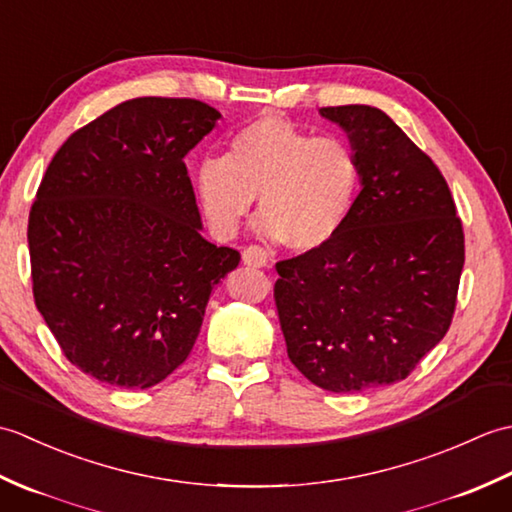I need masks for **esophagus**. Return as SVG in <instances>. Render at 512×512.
I'll return each mask as SVG.
<instances>
[{
  "label": "esophagus",
  "mask_w": 512,
  "mask_h": 512,
  "mask_svg": "<svg viewBox=\"0 0 512 512\" xmlns=\"http://www.w3.org/2000/svg\"><path fill=\"white\" fill-rule=\"evenodd\" d=\"M242 262L246 266H253V268H264L270 262V255L266 253L264 248L248 246V248H244V253H242Z\"/></svg>",
  "instance_id": "esophagus-1"
}]
</instances>
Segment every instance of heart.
<instances>
[{"label":"heart","mask_w":512,"mask_h":512,"mask_svg":"<svg viewBox=\"0 0 512 512\" xmlns=\"http://www.w3.org/2000/svg\"><path fill=\"white\" fill-rule=\"evenodd\" d=\"M361 167L339 136H312L284 116H262L193 173L211 233L231 239L259 198V233L297 253L328 246L354 209Z\"/></svg>","instance_id":"heart-1"}]
</instances>
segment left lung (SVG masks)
<instances>
[{
  "label": "left lung",
  "mask_w": 512,
  "mask_h": 512,
  "mask_svg": "<svg viewBox=\"0 0 512 512\" xmlns=\"http://www.w3.org/2000/svg\"><path fill=\"white\" fill-rule=\"evenodd\" d=\"M350 138L361 191L328 246L277 264L288 358L334 394L407 378L447 334L464 233L440 169L369 105L321 107Z\"/></svg>",
  "instance_id": "1"
}]
</instances>
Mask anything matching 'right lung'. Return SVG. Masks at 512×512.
<instances>
[{"label":"right lung","instance_id":"obj_1","mask_svg":"<svg viewBox=\"0 0 512 512\" xmlns=\"http://www.w3.org/2000/svg\"><path fill=\"white\" fill-rule=\"evenodd\" d=\"M220 116L195 99L125 101L65 140L39 184L32 295L65 358L101 383L165 380L239 264L237 250L202 237L184 165Z\"/></svg>","mask_w":512,"mask_h":512}]
</instances>
